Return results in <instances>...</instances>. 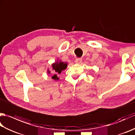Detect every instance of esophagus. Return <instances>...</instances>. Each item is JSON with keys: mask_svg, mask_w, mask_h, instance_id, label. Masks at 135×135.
<instances>
[{"mask_svg": "<svg viewBox=\"0 0 135 135\" xmlns=\"http://www.w3.org/2000/svg\"><path fill=\"white\" fill-rule=\"evenodd\" d=\"M82 61V59L81 58H76L75 59V62L76 63H77V64H79V63H81Z\"/></svg>", "mask_w": 135, "mask_h": 135, "instance_id": "obj_1", "label": "esophagus"}]
</instances>
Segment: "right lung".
<instances>
[{"label": "right lung", "instance_id": "obj_1", "mask_svg": "<svg viewBox=\"0 0 135 135\" xmlns=\"http://www.w3.org/2000/svg\"><path fill=\"white\" fill-rule=\"evenodd\" d=\"M67 66V63H64L63 62L60 61L59 62H56L55 63L52 64V68L54 71V73L53 75L52 76V79H54V80H59V78L57 75L60 74V73H61V71L62 70H64L66 67ZM48 73L50 74V71H48Z\"/></svg>", "mask_w": 135, "mask_h": 135}]
</instances>
